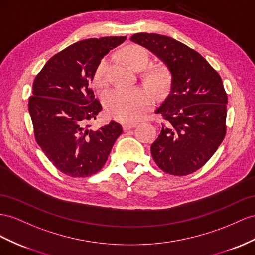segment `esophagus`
Instances as JSON below:
<instances>
[{
    "mask_svg": "<svg viewBox=\"0 0 255 255\" xmlns=\"http://www.w3.org/2000/svg\"><path fill=\"white\" fill-rule=\"evenodd\" d=\"M135 127V124H124L123 125V128L125 131H128V130H130L131 128Z\"/></svg>",
    "mask_w": 255,
    "mask_h": 255,
    "instance_id": "esophagus-1",
    "label": "esophagus"
}]
</instances>
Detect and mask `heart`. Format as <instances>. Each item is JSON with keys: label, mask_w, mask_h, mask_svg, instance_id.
Wrapping results in <instances>:
<instances>
[{"label": "heart", "mask_w": 255, "mask_h": 255, "mask_svg": "<svg viewBox=\"0 0 255 255\" xmlns=\"http://www.w3.org/2000/svg\"><path fill=\"white\" fill-rule=\"evenodd\" d=\"M124 57L127 62L135 70L144 69L148 64L149 58L144 47L139 45L129 46ZM144 81L156 94L166 93L169 87V74L161 67L146 69L142 74ZM109 80V59L104 58L97 65L94 74V84L97 87L106 86ZM107 112L113 119L121 122L138 121L145 111L152 107L154 98L148 90L140 87L133 88H112L107 90L102 97Z\"/></svg>", "instance_id": "obj_1"}]
</instances>
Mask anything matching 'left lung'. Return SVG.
Masks as SVG:
<instances>
[{
	"mask_svg": "<svg viewBox=\"0 0 255 255\" xmlns=\"http://www.w3.org/2000/svg\"><path fill=\"white\" fill-rule=\"evenodd\" d=\"M130 41L151 50L172 76L170 93L155 111L165 123L151 145L153 159L166 173L191 174L212 157L226 134L222 78L199 53L174 38L136 33Z\"/></svg>",
	"mask_w": 255,
	"mask_h": 255,
	"instance_id": "left-lung-1",
	"label": "left lung"
}]
</instances>
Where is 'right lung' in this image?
Wrapping results in <instances>:
<instances>
[{"label":"right lung","instance_id":"1","mask_svg":"<svg viewBox=\"0 0 255 255\" xmlns=\"http://www.w3.org/2000/svg\"><path fill=\"white\" fill-rule=\"evenodd\" d=\"M125 40L107 36L72 44L51 57L33 82L28 106L35 140L51 164L69 177L100 171L123 133L114 121L90 128L102 110L90 82L102 58Z\"/></svg>","mask_w":255,"mask_h":255}]
</instances>
